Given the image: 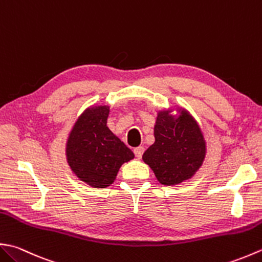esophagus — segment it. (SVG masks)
I'll use <instances>...</instances> for the list:
<instances>
[{"mask_svg": "<svg viewBox=\"0 0 262 262\" xmlns=\"http://www.w3.org/2000/svg\"><path fill=\"white\" fill-rule=\"evenodd\" d=\"M143 153H144V147H143V146H138V147L134 148V155L137 159H141L142 156H143Z\"/></svg>", "mask_w": 262, "mask_h": 262, "instance_id": "1", "label": "esophagus"}]
</instances>
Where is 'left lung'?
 Wrapping results in <instances>:
<instances>
[{"instance_id":"left-lung-1","label":"left lung","mask_w":262,"mask_h":262,"mask_svg":"<svg viewBox=\"0 0 262 262\" xmlns=\"http://www.w3.org/2000/svg\"><path fill=\"white\" fill-rule=\"evenodd\" d=\"M156 142L143 155L158 181L175 185L191 178L201 167L206 156V143L196 122L186 111L172 118L167 111L158 115Z\"/></svg>"}]
</instances>
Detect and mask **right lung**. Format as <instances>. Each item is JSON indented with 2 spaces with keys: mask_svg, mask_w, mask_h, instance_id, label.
I'll return each mask as SVG.
<instances>
[{
  "mask_svg": "<svg viewBox=\"0 0 262 262\" xmlns=\"http://www.w3.org/2000/svg\"><path fill=\"white\" fill-rule=\"evenodd\" d=\"M107 106L87 109L67 143L70 168L79 179L97 188L110 186L122 163L134 158V153L107 128Z\"/></svg>",
  "mask_w": 262,
  "mask_h": 262,
  "instance_id": "obj_1",
  "label": "right lung"
}]
</instances>
